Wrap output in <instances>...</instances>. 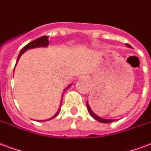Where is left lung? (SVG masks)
<instances>
[{"label": "left lung", "mask_w": 151, "mask_h": 151, "mask_svg": "<svg viewBox=\"0 0 151 151\" xmlns=\"http://www.w3.org/2000/svg\"><path fill=\"white\" fill-rule=\"evenodd\" d=\"M127 45L129 48L131 47L129 44H127ZM86 106H87V109H88V111H89V113L90 114V115L92 116L93 118H94V119H96L97 121L100 122H102V123H110V122H112L114 121V120H112V119H106V118H100V117H98V116L96 115L93 112L92 110L90 109V106H89V103H88V102L86 103Z\"/></svg>", "instance_id": "left-lung-1"}]
</instances>
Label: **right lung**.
Here are the masks:
<instances>
[{
    "label": "right lung",
    "instance_id": "obj_1",
    "mask_svg": "<svg viewBox=\"0 0 151 151\" xmlns=\"http://www.w3.org/2000/svg\"><path fill=\"white\" fill-rule=\"evenodd\" d=\"M48 37H49L48 36H42V37H38V38L35 39L34 41H31V42H29V44L26 45L25 46H24V47L22 49L21 52H20V53H19V56H18V58H17V61H18V59L20 58V57H21V55L22 54V53L25 52L27 50H29V49H32V48L44 47V46H47L48 45L50 44V41H49V40H48ZM70 86H71V85H70ZM70 86H68V88L70 87ZM59 112H60V109H59L58 111L57 112V114H56L55 115L53 116L52 118L49 119V120H51V119L56 118L57 115L59 114Z\"/></svg>",
    "mask_w": 151,
    "mask_h": 151
}]
</instances>
